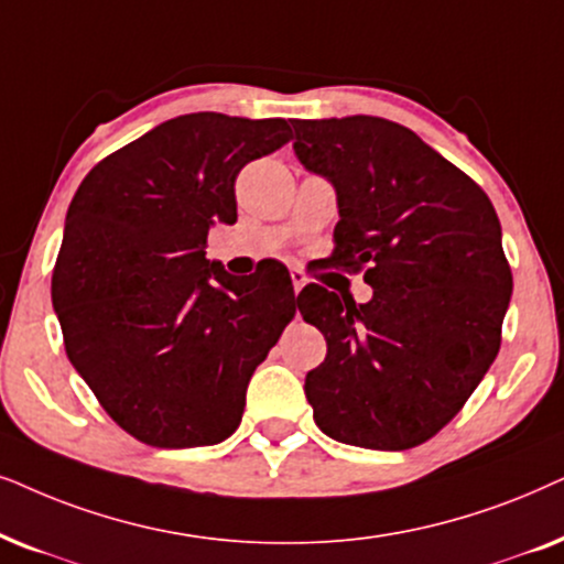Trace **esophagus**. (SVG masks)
<instances>
[{
	"mask_svg": "<svg viewBox=\"0 0 564 564\" xmlns=\"http://www.w3.org/2000/svg\"><path fill=\"white\" fill-rule=\"evenodd\" d=\"M291 283H294V294L299 296V291L306 286V275L299 268H294V270H291Z\"/></svg>",
	"mask_w": 564,
	"mask_h": 564,
	"instance_id": "esophagus-1",
	"label": "esophagus"
}]
</instances>
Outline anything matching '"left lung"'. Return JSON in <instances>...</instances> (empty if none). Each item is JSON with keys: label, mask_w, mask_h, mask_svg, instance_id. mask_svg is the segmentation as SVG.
<instances>
[{"label": "left lung", "mask_w": 564, "mask_h": 564, "mask_svg": "<svg viewBox=\"0 0 564 564\" xmlns=\"http://www.w3.org/2000/svg\"><path fill=\"white\" fill-rule=\"evenodd\" d=\"M294 152L335 185L333 265L373 289L356 304L312 283L299 312L325 335L306 373L314 420L340 444L404 452L464 408L500 350L513 275L498 214L469 175L387 118L296 120Z\"/></svg>", "instance_id": "left-lung-1"}]
</instances>
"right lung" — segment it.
Listing matches in <instances>:
<instances>
[{
    "label": "right lung",
    "mask_w": 564,
    "mask_h": 564,
    "mask_svg": "<svg viewBox=\"0 0 564 564\" xmlns=\"http://www.w3.org/2000/svg\"><path fill=\"white\" fill-rule=\"evenodd\" d=\"M289 139L283 118L191 112L105 156L74 193L51 299L72 366L141 444L229 438L294 319L283 268L242 281L206 260L208 229L237 221L239 170Z\"/></svg>",
    "instance_id": "right-lung-1"
}]
</instances>
